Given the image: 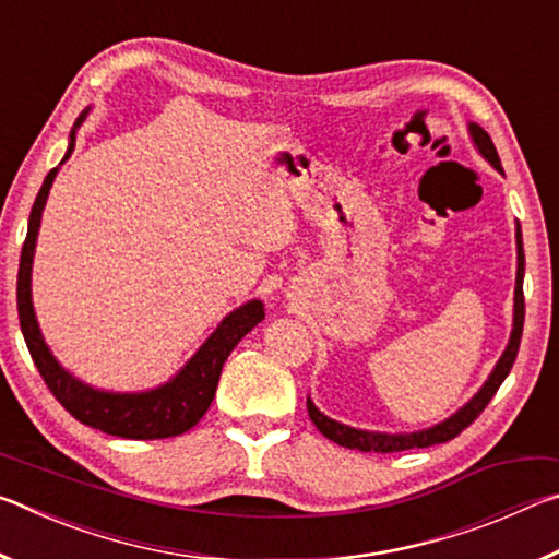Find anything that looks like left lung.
I'll use <instances>...</instances> for the list:
<instances>
[{
	"mask_svg": "<svg viewBox=\"0 0 559 559\" xmlns=\"http://www.w3.org/2000/svg\"><path fill=\"white\" fill-rule=\"evenodd\" d=\"M468 132L473 138V145L478 147V153L484 155L490 165H493L498 173H503L500 167V157L498 150L490 140L488 132L476 126V122H468ZM515 243H518V273H515V306H513V333H510L506 353L500 355L498 365L493 367V372L486 380V384L480 386L478 394L473 396L468 404H463L461 409L449 416L447 421L437 424V427L424 429V431H412V433H382V431H362V429H353L347 424H340L335 419H330L318 406L310 402L308 396V414L310 421L316 424L318 431L323 433L325 439L340 443L345 449H357V451H374V453H394V451H406V449H427L433 447V443H443L456 439L459 433L471 427L476 421V416L486 409L488 402L493 400V394L498 392V386L503 384V380L513 367L515 357H518V347H520V337H523V323H525V298H523V276H525V253H523V234H520V224L515 226Z\"/></svg>",
	"mask_w": 559,
	"mask_h": 559,
	"instance_id": "8db88e82",
	"label": "left lung"
}]
</instances>
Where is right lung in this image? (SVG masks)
<instances>
[{"instance_id":"add662e5","label":"right lung","mask_w":559,"mask_h":559,"mask_svg":"<svg viewBox=\"0 0 559 559\" xmlns=\"http://www.w3.org/2000/svg\"><path fill=\"white\" fill-rule=\"evenodd\" d=\"M88 110H83L73 122L69 150L61 159V165L71 157L75 145V130L86 120ZM59 167H53L46 175L44 185L36 194V202L29 214V229H26V241L22 246V259H19V276H16V308H19V325L29 347L36 370L44 377L46 386L51 394L61 402V406L71 416H75L86 427L100 429L103 433L120 439H167L179 437L194 427L210 409L214 400L216 384H219L222 367L229 357L236 343L257 328L266 310H263L261 300H249L234 313L226 316L219 328L206 337V343L197 349L194 357L173 377L167 384L157 386L150 392H135V394H116L93 390V386L83 384L69 374L63 367L56 362L49 345L44 343V335L36 323L34 302H32V263H34V249L36 236H39L41 226V212L46 206V197L53 185V177Z\"/></svg>"}]
</instances>
